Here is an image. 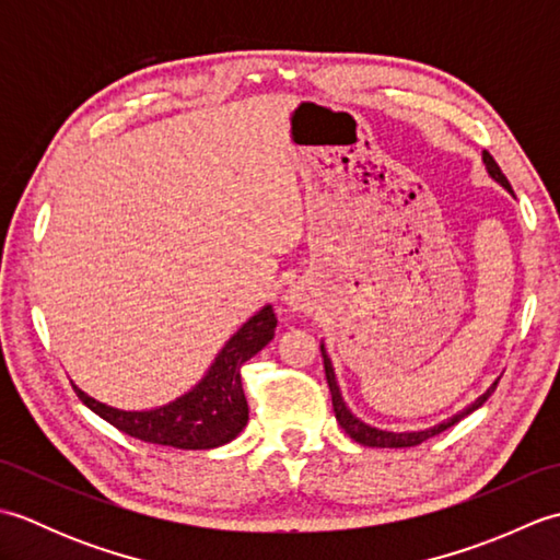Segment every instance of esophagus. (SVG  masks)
<instances>
[{
    "instance_id": "34e87169",
    "label": "esophagus",
    "mask_w": 560,
    "mask_h": 560,
    "mask_svg": "<svg viewBox=\"0 0 560 560\" xmlns=\"http://www.w3.org/2000/svg\"><path fill=\"white\" fill-rule=\"evenodd\" d=\"M291 305H299V301H295V299H293V295H291Z\"/></svg>"
}]
</instances>
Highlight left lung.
<instances>
[{"mask_svg": "<svg viewBox=\"0 0 560 560\" xmlns=\"http://www.w3.org/2000/svg\"><path fill=\"white\" fill-rule=\"evenodd\" d=\"M483 163H486V171H489V175L493 177V180L501 183V185L508 189V192H513V187H510L508 177H505L503 171H501V165H498V163L493 161V156H491L489 151H483ZM319 351H323L325 375H327V385H329V392H331V407H335L337 421H339V425L343 428V431L349 433V438H353L355 443H361V445H365V447H413V445H421L423 440L447 431L450 425H455L457 421H462L464 416H469L471 411H477V409L481 407V404L491 397V392H493L495 385H498V383H493L491 389H486L483 395H481L477 401H474V404H469L467 409L455 413V416H452V419H447V421H443V423H438V425H433V428H425V431H409V433L380 431V428H373V425L363 423V421L359 419V416H353V413L349 411V407H347V404H343V399H341V392H339L337 377H335V368H331V361H329V355H327L325 347H319Z\"/></svg>", "mask_w": 560, "mask_h": 560, "instance_id": "left-lung-1", "label": "left lung"}]
</instances>
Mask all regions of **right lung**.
I'll return each mask as SVG.
<instances>
[{
	"label": "right lung",
	"instance_id": "obj_1",
	"mask_svg": "<svg viewBox=\"0 0 560 560\" xmlns=\"http://www.w3.org/2000/svg\"><path fill=\"white\" fill-rule=\"evenodd\" d=\"M273 331H277V315H273L271 305H265L225 341V347L199 385L189 389L187 395L165 404V407L151 411L115 409L89 397L77 385L71 387L93 413H98L117 431L153 445L211 450L231 443L245 428L249 409L241 383V368L267 347L273 339Z\"/></svg>",
	"mask_w": 560,
	"mask_h": 560
}]
</instances>
